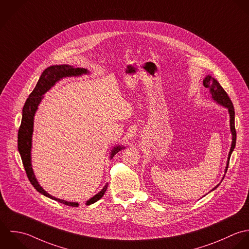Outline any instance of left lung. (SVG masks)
I'll use <instances>...</instances> for the list:
<instances>
[{"label":"left lung","instance_id":"8db88e82","mask_svg":"<svg viewBox=\"0 0 249 249\" xmlns=\"http://www.w3.org/2000/svg\"><path fill=\"white\" fill-rule=\"evenodd\" d=\"M203 85H204V87L209 89L212 99L214 102H216L217 104L227 108L229 116H230V129H231V133H232V144H231V149H230V152H229V155H228L226 167H225V170H224V175L222 177V179H223L224 177H225V174L227 172L228 166H229V160H230L231 155H232V153L235 149V146H236L237 133H236V128H235V109H234L233 103H232L231 99L229 98L227 92L224 90V89L220 86V84L218 83V81L215 78H213L212 75H207L203 80ZM222 179H221V181H222ZM219 184L220 183H218L216 186H214L211 191H213L215 188H217Z\"/></svg>","mask_w":249,"mask_h":249}]
</instances>
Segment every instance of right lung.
I'll return each instance as SVG.
<instances>
[{
  "label": "right lung",
  "mask_w": 249,
  "mask_h": 249,
  "mask_svg": "<svg viewBox=\"0 0 249 249\" xmlns=\"http://www.w3.org/2000/svg\"><path fill=\"white\" fill-rule=\"evenodd\" d=\"M89 71L86 69L74 68L70 65H55L47 68L40 75L34 90L30 93L29 97L25 102V105L22 110L21 124L18 130V151L21 156V160L25 168L26 174L28 176V178L33 184V186L42 195L70 207H78L79 204L76 202H69L66 200H62L50 195L40 186V184L38 183L36 178V175L32 167V138H33V132H34V120H35L36 112L38 109V105L40 104L42 98L44 97L43 94L46 93L52 87H54L55 84L59 82L63 78L77 77V76H81L83 74H89ZM124 148L125 147L122 145L115 146L111 150L110 159H113V157L117 153H119L121 150ZM107 186H108V183H106L98 193H96L93 197L88 200L86 205L87 206L91 205L96 201H98L100 198H102V196L104 195L107 189Z\"/></svg>",
  "instance_id": "obj_1"
}]
</instances>
